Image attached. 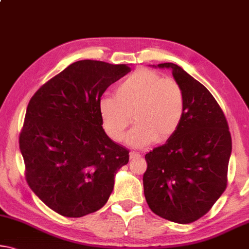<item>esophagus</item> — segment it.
<instances>
[{
  "instance_id": "obj_1",
  "label": "esophagus",
  "mask_w": 249,
  "mask_h": 249,
  "mask_svg": "<svg viewBox=\"0 0 249 249\" xmlns=\"http://www.w3.org/2000/svg\"><path fill=\"white\" fill-rule=\"evenodd\" d=\"M130 159H133V158H138V157H141V155L139 152H136V151H130Z\"/></svg>"
}]
</instances>
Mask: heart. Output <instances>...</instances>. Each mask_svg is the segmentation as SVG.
<instances>
[{
  "label": "heart",
  "mask_w": 249,
  "mask_h": 249,
  "mask_svg": "<svg viewBox=\"0 0 249 249\" xmlns=\"http://www.w3.org/2000/svg\"><path fill=\"white\" fill-rule=\"evenodd\" d=\"M98 109L102 128L113 141L122 139L132 117L136 124L125 141L143 148L176 135L185 116V94L175 80L140 68L116 87L114 98H101Z\"/></svg>",
  "instance_id": "1"
}]
</instances>
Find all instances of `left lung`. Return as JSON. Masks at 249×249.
<instances>
[{"mask_svg": "<svg viewBox=\"0 0 249 249\" xmlns=\"http://www.w3.org/2000/svg\"><path fill=\"white\" fill-rule=\"evenodd\" d=\"M173 71L185 94V116L176 135L146 155L143 193L152 212L189 224L207 213L227 187L231 136L223 110L207 88L177 64Z\"/></svg>", "mask_w": 249, "mask_h": 249, "instance_id": "obj_1", "label": "left lung"}]
</instances>
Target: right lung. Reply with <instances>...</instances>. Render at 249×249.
Instances as JSON below:
<instances>
[{
	"mask_svg": "<svg viewBox=\"0 0 249 249\" xmlns=\"http://www.w3.org/2000/svg\"><path fill=\"white\" fill-rule=\"evenodd\" d=\"M125 64L81 60L45 82L26 108L20 133L25 178L34 194L64 217L102 208L129 150L102 128L98 103Z\"/></svg>",
	"mask_w": 249,
	"mask_h": 249,
	"instance_id": "right-lung-1",
	"label": "right lung"
}]
</instances>
